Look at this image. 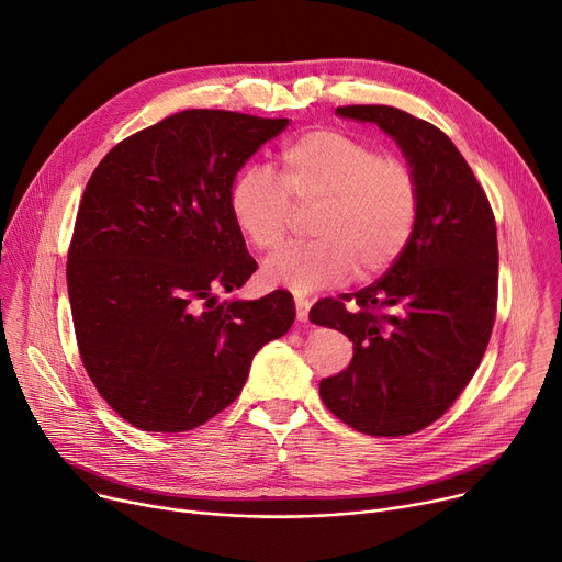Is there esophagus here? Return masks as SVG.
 <instances>
[{"label":"esophagus","instance_id":"34e87169","mask_svg":"<svg viewBox=\"0 0 562 562\" xmlns=\"http://www.w3.org/2000/svg\"><path fill=\"white\" fill-rule=\"evenodd\" d=\"M293 303H296V318L299 321H305L307 318V312H310V307H312V301L307 299V296H293Z\"/></svg>","mask_w":562,"mask_h":562}]
</instances>
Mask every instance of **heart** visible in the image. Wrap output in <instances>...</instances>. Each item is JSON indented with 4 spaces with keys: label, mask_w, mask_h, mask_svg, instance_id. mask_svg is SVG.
Returning <instances> with one entry per match:
<instances>
[{
    "label": "heart",
    "mask_w": 562,
    "mask_h": 562,
    "mask_svg": "<svg viewBox=\"0 0 562 562\" xmlns=\"http://www.w3.org/2000/svg\"><path fill=\"white\" fill-rule=\"evenodd\" d=\"M282 182L261 166L244 168L229 189L232 218L259 250L284 241L291 202L318 204L310 244L286 246L261 266L269 286L310 293L371 278L401 257L419 216L417 175L396 157L337 130H316L282 147Z\"/></svg>",
    "instance_id": "obj_1"
}]
</instances>
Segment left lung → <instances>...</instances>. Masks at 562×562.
Returning a JSON list of instances; mask_svg holds the SVG:
<instances>
[{
  "instance_id": "obj_1",
  "label": "left lung",
  "mask_w": 562,
  "mask_h": 562,
  "mask_svg": "<svg viewBox=\"0 0 562 562\" xmlns=\"http://www.w3.org/2000/svg\"><path fill=\"white\" fill-rule=\"evenodd\" d=\"M335 113L373 123L398 145L417 175L419 216L409 244L378 282L312 307V323L352 341L350 364L323 378L318 394L350 428L409 435L445 415L483 360L496 310V223L445 132L382 104Z\"/></svg>"
}]
</instances>
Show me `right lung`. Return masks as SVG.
<instances>
[{
    "mask_svg": "<svg viewBox=\"0 0 562 562\" xmlns=\"http://www.w3.org/2000/svg\"><path fill=\"white\" fill-rule=\"evenodd\" d=\"M289 117L191 109L168 115L100 161L68 252L81 362L100 396L150 432H184L241 394L255 352L296 316L289 291L257 301L229 189Z\"/></svg>",
    "mask_w": 562,
    "mask_h": 562,
    "instance_id": "1",
    "label": "right lung"
}]
</instances>
